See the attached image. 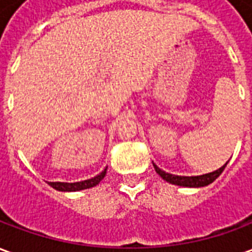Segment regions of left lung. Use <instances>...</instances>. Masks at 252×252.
<instances>
[{
	"label": "left lung",
	"mask_w": 252,
	"mask_h": 252,
	"mask_svg": "<svg viewBox=\"0 0 252 252\" xmlns=\"http://www.w3.org/2000/svg\"><path fill=\"white\" fill-rule=\"evenodd\" d=\"M228 163V162H227ZM227 163L221 166L220 169L215 170L212 173H208V174H202V175H191V177H185V175H174L170 174V173H166L162 169H159L158 166L155 163L154 164V169L155 171L158 173L162 178H163L166 182L169 184H173V185H178V186H185V188H202V186H208L209 184H212L213 181L216 180L219 175L221 174Z\"/></svg>",
	"instance_id": "obj_1"
}]
</instances>
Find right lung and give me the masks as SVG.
Listing matches in <instances>:
<instances>
[{
    "mask_svg": "<svg viewBox=\"0 0 252 252\" xmlns=\"http://www.w3.org/2000/svg\"><path fill=\"white\" fill-rule=\"evenodd\" d=\"M106 169H108V166L99 174L90 178V180L79 181V182H48V184L54 189L59 190V191H79V190L89 189V188L98 185L99 182L104 180L105 174H106Z\"/></svg>",
    "mask_w": 252,
    "mask_h": 252,
    "instance_id": "right-lung-1",
    "label": "right lung"
}]
</instances>
